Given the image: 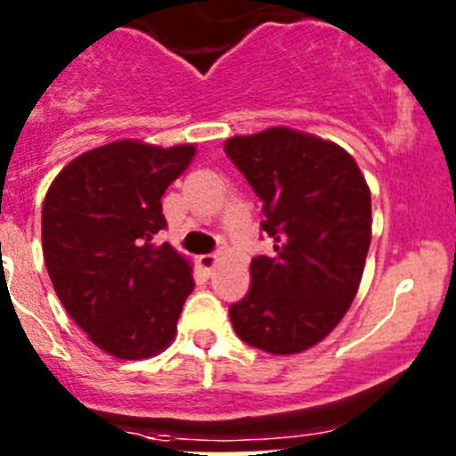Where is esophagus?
Wrapping results in <instances>:
<instances>
[{
  "instance_id": "1",
  "label": "esophagus",
  "mask_w": 456,
  "mask_h": 456,
  "mask_svg": "<svg viewBox=\"0 0 456 456\" xmlns=\"http://www.w3.org/2000/svg\"><path fill=\"white\" fill-rule=\"evenodd\" d=\"M216 262H218V256H216V254H202V256L199 257V265L202 266V269L207 271V273H209V271L214 269Z\"/></svg>"
}]
</instances>
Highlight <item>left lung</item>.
<instances>
[{"instance_id":"8db88e82","label":"left lung","mask_w":456,"mask_h":456,"mask_svg":"<svg viewBox=\"0 0 456 456\" xmlns=\"http://www.w3.org/2000/svg\"><path fill=\"white\" fill-rule=\"evenodd\" d=\"M224 151L265 202L273 256L251 260V287L229 306L242 342L271 355L315 346L355 300L370 247V190L338 142L291 127L232 136Z\"/></svg>"}]
</instances>
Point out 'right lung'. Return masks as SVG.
<instances>
[{
  "label": "right lung",
  "instance_id": "1",
  "mask_svg": "<svg viewBox=\"0 0 456 456\" xmlns=\"http://www.w3.org/2000/svg\"><path fill=\"white\" fill-rule=\"evenodd\" d=\"M196 145L114 141L77 156L50 185L41 245L63 309L92 344L118 360H145L172 344L191 262L169 242L165 190L190 167Z\"/></svg>",
  "mask_w": 456,
  "mask_h": 456
}]
</instances>
